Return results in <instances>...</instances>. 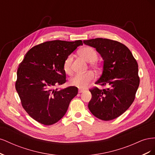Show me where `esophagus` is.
Listing matches in <instances>:
<instances>
[{
  "mask_svg": "<svg viewBox=\"0 0 155 155\" xmlns=\"http://www.w3.org/2000/svg\"><path fill=\"white\" fill-rule=\"evenodd\" d=\"M83 92H85V90H83V89H79V91H78L79 93H81Z\"/></svg>",
  "mask_w": 155,
  "mask_h": 155,
  "instance_id": "1",
  "label": "esophagus"
}]
</instances>
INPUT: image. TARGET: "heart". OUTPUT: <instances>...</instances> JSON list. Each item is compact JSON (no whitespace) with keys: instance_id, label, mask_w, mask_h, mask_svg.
Segmentation results:
<instances>
[{"instance_id":"1","label":"heart","mask_w":155,"mask_h":155,"mask_svg":"<svg viewBox=\"0 0 155 155\" xmlns=\"http://www.w3.org/2000/svg\"><path fill=\"white\" fill-rule=\"evenodd\" d=\"M79 54L87 62L90 63L89 66L94 69L96 71L101 68L100 63L97 61L98 54L97 51L92 46H87L82 48L79 51ZM72 55H70L64 60L63 63L64 71L68 74H71L72 72ZM95 79V76L92 72H87L81 74H76L70 80V84L72 86L76 87L79 88H85L89 84L92 82Z\"/></svg>"}]
</instances>
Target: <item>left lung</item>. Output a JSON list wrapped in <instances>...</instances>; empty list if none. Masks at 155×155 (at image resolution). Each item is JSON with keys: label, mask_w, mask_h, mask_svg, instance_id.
Wrapping results in <instances>:
<instances>
[{"label": "left lung", "mask_w": 155, "mask_h": 155, "mask_svg": "<svg viewBox=\"0 0 155 155\" xmlns=\"http://www.w3.org/2000/svg\"><path fill=\"white\" fill-rule=\"evenodd\" d=\"M95 48L104 60V70L96 85L91 88L88 107L96 118L109 121L118 118L132 105L140 84L138 65L130 50L118 41L96 38L84 41Z\"/></svg>", "instance_id": "obj_1"}]
</instances>
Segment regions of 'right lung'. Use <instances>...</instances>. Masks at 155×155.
<instances>
[{"label": "right lung", "instance_id": "obj_1", "mask_svg": "<svg viewBox=\"0 0 155 155\" xmlns=\"http://www.w3.org/2000/svg\"><path fill=\"white\" fill-rule=\"evenodd\" d=\"M82 45L81 40L46 41L32 47L18 65L16 91L22 107L37 122L45 125L58 122L78 94L76 87L54 88L66 82L64 60Z\"/></svg>", "mask_w": 155, "mask_h": 155}]
</instances>
